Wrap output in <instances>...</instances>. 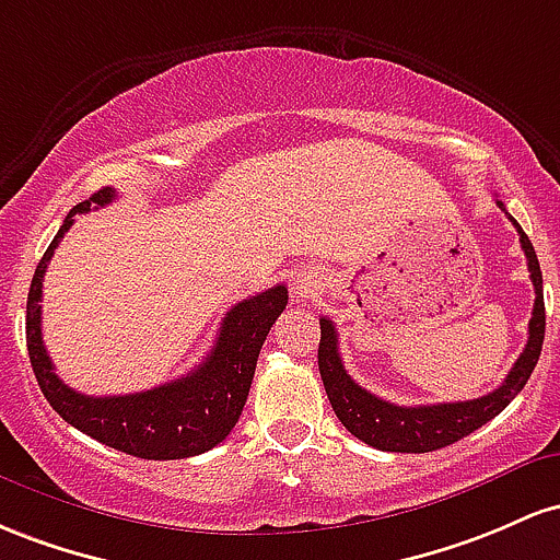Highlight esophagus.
<instances>
[{"label":"esophagus","mask_w":560,"mask_h":560,"mask_svg":"<svg viewBox=\"0 0 560 560\" xmlns=\"http://www.w3.org/2000/svg\"><path fill=\"white\" fill-rule=\"evenodd\" d=\"M314 291H317V285H314L312 278H301V280H296V288H293V293H296V301L312 299Z\"/></svg>","instance_id":"1"}]
</instances>
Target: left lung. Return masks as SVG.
Instances as JSON below:
<instances>
[{
    "label": "left lung",
    "mask_w": 560,
    "mask_h": 560,
    "mask_svg": "<svg viewBox=\"0 0 560 560\" xmlns=\"http://www.w3.org/2000/svg\"><path fill=\"white\" fill-rule=\"evenodd\" d=\"M498 206L505 211L502 200ZM508 213V211H505ZM513 228L518 232L521 248L526 254V267L534 285V310L529 319V341L524 351L494 392L483 394L479 399L468 401H447V405H418L399 407L392 401L375 397L368 388L357 386L343 368L341 354H338V332L332 319L319 317V349L317 364L323 375L325 392L332 405L338 420L347 425L349 433L362 439L370 447L383 452H433L460 442L463 436L481 429L494 416H500L513 399L518 397L521 388L529 381L534 364L539 360L545 341V296H542V272H539L537 254H534L532 241L521 230L516 219L508 213Z\"/></svg>",
    "instance_id": "1"
}]
</instances>
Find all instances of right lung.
Segmentation results:
<instances>
[{"label": "right lung", "instance_id": "add662e5", "mask_svg": "<svg viewBox=\"0 0 560 560\" xmlns=\"http://www.w3.org/2000/svg\"><path fill=\"white\" fill-rule=\"evenodd\" d=\"M116 190L103 187L90 200L73 206L66 222L44 250L34 280H31L26 304V343L31 368L39 381L42 394L52 410L84 431L86 436L121 450L144 460H182L200 455L228 439L241 418L254 381L256 360L264 338L288 304V288L275 285L256 296L237 301L222 319L219 338L211 354L185 378H177L148 392L124 394V397H86L73 392L55 373L42 341V282L55 248L71 230L77 213L92 206H108Z\"/></svg>", "mask_w": 560, "mask_h": 560}]
</instances>
